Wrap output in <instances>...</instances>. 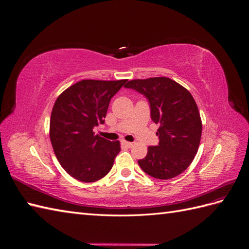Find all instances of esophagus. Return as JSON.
<instances>
[{
	"label": "esophagus",
	"mask_w": 249,
	"mask_h": 249,
	"mask_svg": "<svg viewBox=\"0 0 249 249\" xmlns=\"http://www.w3.org/2000/svg\"><path fill=\"white\" fill-rule=\"evenodd\" d=\"M122 145L126 146V147H131V146H133V143L129 142V141H125V140H122Z\"/></svg>",
	"instance_id": "obj_1"
}]
</instances>
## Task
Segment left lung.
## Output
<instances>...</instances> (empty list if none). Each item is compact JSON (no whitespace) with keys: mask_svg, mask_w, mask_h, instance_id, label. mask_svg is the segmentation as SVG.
Masks as SVG:
<instances>
[{"mask_svg":"<svg viewBox=\"0 0 249 249\" xmlns=\"http://www.w3.org/2000/svg\"><path fill=\"white\" fill-rule=\"evenodd\" d=\"M126 88L145 95L153 122L159 124L156 133L159 144L148 146L139 166L150 177L169 179L190 166L197 154L202 124L197 105L188 90L166 77L129 81Z\"/></svg>","mask_w":249,"mask_h":249,"instance_id":"obj_1","label":"left lung"}]
</instances>
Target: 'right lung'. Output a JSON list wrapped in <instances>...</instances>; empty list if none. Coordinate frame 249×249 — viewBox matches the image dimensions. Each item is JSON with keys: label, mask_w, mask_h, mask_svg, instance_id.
Wrapping results in <instances>:
<instances>
[{"label": "right lung", "mask_w": 249, "mask_h": 249, "mask_svg": "<svg viewBox=\"0 0 249 249\" xmlns=\"http://www.w3.org/2000/svg\"><path fill=\"white\" fill-rule=\"evenodd\" d=\"M127 80H82L60 94L50 120V139L60 165L84 183L104 178L120 152L119 141L93 132L105 123L109 103Z\"/></svg>", "instance_id": "1"}]
</instances>
